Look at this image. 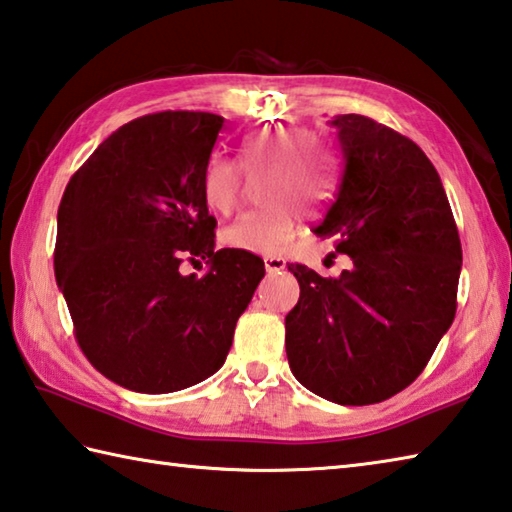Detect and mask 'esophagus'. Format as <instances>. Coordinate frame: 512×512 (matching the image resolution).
Here are the masks:
<instances>
[{
    "instance_id": "esophagus-1",
    "label": "esophagus",
    "mask_w": 512,
    "mask_h": 512,
    "mask_svg": "<svg viewBox=\"0 0 512 512\" xmlns=\"http://www.w3.org/2000/svg\"><path fill=\"white\" fill-rule=\"evenodd\" d=\"M264 266H266L268 275L280 273L286 268V259H282V257H264Z\"/></svg>"
}]
</instances>
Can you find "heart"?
Segmentation results:
<instances>
[{
  "label": "heart",
  "mask_w": 512,
  "mask_h": 512,
  "mask_svg": "<svg viewBox=\"0 0 512 512\" xmlns=\"http://www.w3.org/2000/svg\"><path fill=\"white\" fill-rule=\"evenodd\" d=\"M262 176L259 199L264 208L244 212L219 232L226 248L273 255L295 235L297 206H315L329 197L333 185V154L309 129L271 127L246 136L239 147V165L215 152L201 174L206 206L226 215L237 206L241 171Z\"/></svg>",
  "instance_id": "b5f03b06"
}]
</instances>
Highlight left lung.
<instances>
[{"label":"left lung","mask_w":512,"mask_h":512,"mask_svg":"<svg viewBox=\"0 0 512 512\" xmlns=\"http://www.w3.org/2000/svg\"><path fill=\"white\" fill-rule=\"evenodd\" d=\"M342 176L315 235L351 257L340 277L288 264L300 300L286 315L293 376L338 405L412 385L457 313L461 241L439 172L410 138L336 116ZM333 253V255H336Z\"/></svg>","instance_id":"left-lung-1"}]
</instances>
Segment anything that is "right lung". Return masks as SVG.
<instances>
[{"instance_id":"right-lung-1","label":"right lung","mask_w":512,"mask_h":512,"mask_svg":"<svg viewBox=\"0 0 512 512\" xmlns=\"http://www.w3.org/2000/svg\"><path fill=\"white\" fill-rule=\"evenodd\" d=\"M224 127L206 111H159L116 129L71 176L58 208L55 280L87 360L141 394L215 374L264 262L215 250L201 174ZM188 258L209 264L181 276Z\"/></svg>"}]
</instances>
